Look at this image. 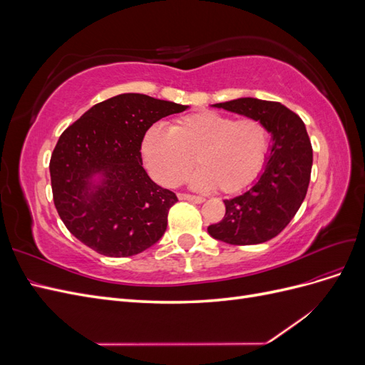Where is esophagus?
I'll return each instance as SVG.
<instances>
[{
  "instance_id": "obj_1",
  "label": "esophagus",
  "mask_w": 365,
  "mask_h": 365,
  "mask_svg": "<svg viewBox=\"0 0 365 365\" xmlns=\"http://www.w3.org/2000/svg\"><path fill=\"white\" fill-rule=\"evenodd\" d=\"M178 200H181V201H190V202H195V204H201V202L205 201L202 196H193V195H185V193H180L178 195Z\"/></svg>"
}]
</instances>
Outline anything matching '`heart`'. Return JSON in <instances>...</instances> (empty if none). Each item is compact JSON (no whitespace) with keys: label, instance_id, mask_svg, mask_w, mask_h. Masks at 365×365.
<instances>
[{"label":"heart","instance_id":"1","mask_svg":"<svg viewBox=\"0 0 365 365\" xmlns=\"http://www.w3.org/2000/svg\"><path fill=\"white\" fill-rule=\"evenodd\" d=\"M269 146L262 121L235 120L212 111L181 117L168 129L155 125L141 141V157L152 178L161 185H178L193 164L187 182L196 190L235 193L260 172Z\"/></svg>","mask_w":365,"mask_h":365}]
</instances>
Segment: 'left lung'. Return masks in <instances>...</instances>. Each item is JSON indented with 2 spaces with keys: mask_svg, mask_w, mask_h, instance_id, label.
<instances>
[{
  "mask_svg": "<svg viewBox=\"0 0 365 365\" xmlns=\"http://www.w3.org/2000/svg\"><path fill=\"white\" fill-rule=\"evenodd\" d=\"M215 108L256 118L271 134L269 153L257 181L225 200V216L207 228L230 245H256L277 236L303 204L312 170V146L306 126L279 102L240 97Z\"/></svg>",
  "mask_w": 365,
  "mask_h": 365,
  "instance_id": "8db88e82",
  "label": "left lung"
}]
</instances>
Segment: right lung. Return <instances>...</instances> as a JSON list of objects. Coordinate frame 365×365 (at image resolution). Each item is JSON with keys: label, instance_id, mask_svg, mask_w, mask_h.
I'll return each mask as SVG.
<instances>
[{"label": "right lung", "instance_id": "obj_1", "mask_svg": "<svg viewBox=\"0 0 365 365\" xmlns=\"http://www.w3.org/2000/svg\"><path fill=\"white\" fill-rule=\"evenodd\" d=\"M185 109L145 94H118L62 132L50 160L53 200L82 244L108 257H129L163 237L178 197L143 169L141 141L155 121Z\"/></svg>", "mask_w": 365, "mask_h": 365}]
</instances>
